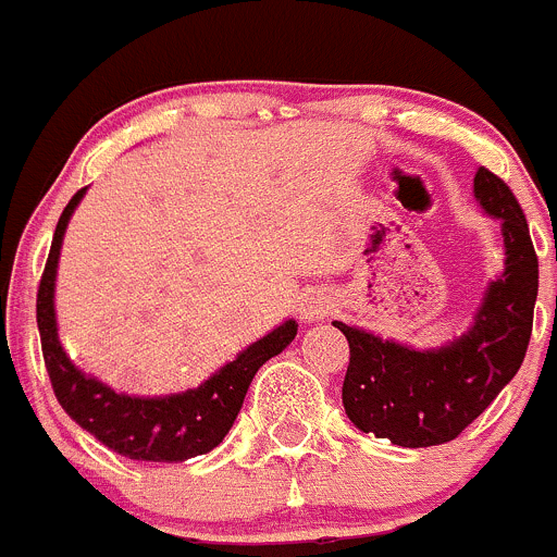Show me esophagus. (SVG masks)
I'll return each mask as SVG.
<instances>
[{"label":"esophagus","instance_id":"1","mask_svg":"<svg viewBox=\"0 0 557 557\" xmlns=\"http://www.w3.org/2000/svg\"><path fill=\"white\" fill-rule=\"evenodd\" d=\"M333 311V302H330L327 295H311L302 300L300 306V317L306 319V322H317V319H324L327 313Z\"/></svg>","mask_w":557,"mask_h":557}]
</instances>
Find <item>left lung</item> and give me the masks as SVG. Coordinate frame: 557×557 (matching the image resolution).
<instances>
[{
	"mask_svg": "<svg viewBox=\"0 0 557 557\" xmlns=\"http://www.w3.org/2000/svg\"><path fill=\"white\" fill-rule=\"evenodd\" d=\"M473 195L500 219L506 262L490 284L473 327L449 346L417 351L333 322L349 341L344 409L362 433L398 447H436L458 438L515 379L525 360L539 292V260L525 213L509 186L476 170Z\"/></svg>",
	"mask_w": 557,
	"mask_h": 557,
	"instance_id": "left-lung-1",
	"label": "left lung"
}]
</instances>
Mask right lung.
<instances>
[{
    "label": "right lung",
    "instance_id": "1",
    "mask_svg": "<svg viewBox=\"0 0 557 557\" xmlns=\"http://www.w3.org/2000/svg\"><path fill=\"white\" fill-rule=\"evenodd\" d=\"M84 191L86 189L75 191L73 200L59 216L40 289H37V327H40L42 360H46L53 395L84 431H89L97 442L129 460L184 463L195 455L211 453L233 428L255 373L295 341L297 324L292 319L284 322L265 338L240 351L233 362L213 373L206 384H200L197 389H186L181 395L129 398V395L113 393L97 379L84 376L59 344L57 313H53V281H57L59 249H62L70 216H73Z\"/></svg>",
    "mask_w": 557,
    "mask_h": 557
}]
</instances>
